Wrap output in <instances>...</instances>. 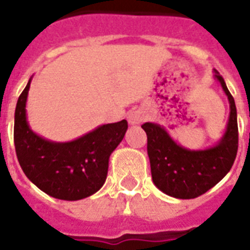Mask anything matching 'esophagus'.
Here are the masks:
<instances>
[{"instance_id": "34e87169", "label": "esophagus", "mask_w": 250, "mask_h": 250, "mask_svg": "<svg viewBox=\"0 0 250 250\" xmlns=\"http://www.w3.org/2000/svg\"><path fill=\"white\" fill-rule=\"evenodd\" d=\"M145 119V114L143 110L136 109L132 110V111H129L128 114V123L132 125H139L141 122H144Z\"/></svg>"}]
</instances>
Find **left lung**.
<instances>
[{
    "mask_svg": "<svg viewBox=\"0 0 250 250\" xmlns=\"http://www.w3.org/2000/svg\"><path fill=\"white\" fill-rule=\"evenodd\" d=\"M214 79L229 98V117L221 140L206 149H188L178 144L164 125L146 122L148 157L154 186L171 197L189 200L201 196L229 174L236 158L239 131L235 100L225 79L214 68Z\"/></svg>",
    "mask_w": 250,
    "mask_h": 250,
    "instance_id": "8db88e82",
    "label": "left lung"
}]
</instances>
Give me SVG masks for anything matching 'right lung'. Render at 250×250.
<instances>
[{"label": "right lung", "instance_id": "1", "mask_svg": "<svg viewBox=\"0 0 250 250\" xmlns=\"http://www.w3.org/2000/svg\"><path fill=\"white\" fill-rule=\"evenodd\" d=\"M32 78L18 98L14 117V144L21 170L49 196L66 201L89 197L101 189L109 158L121 144L127 121L98 125L75 140L52 141L33 132L27 121V97Z\"/></svg>", "mask_w": 250, "mask_h": 250}]
</instances>
